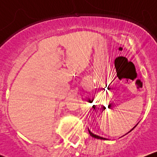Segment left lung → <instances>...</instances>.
<instances>
[{
	"label": "left lung",
	"instance_id": "1",
	"mask_svg": "<svg viewBox=\"0 0 157 157\" xmlns=\"http://www.w3.org/2000/svg\"><path fill=\"white\" fill-rule=\"evenodd\" d=\"M135 127H136V126H135ZM135 127H134V128ZM134 128H132L131 129V130L130 131H131L133 130V129ZM130 131H129V132H130ZM89 134H90V135H91V136H92V137H94V138H97V139H100V140H105V138H103V137H102V136H97V135H96V134H93L92 132H91V131L89 130Z\"/></svg>",
	"mask_w": 157,
	"mask_h": 157
}]
</instances>
